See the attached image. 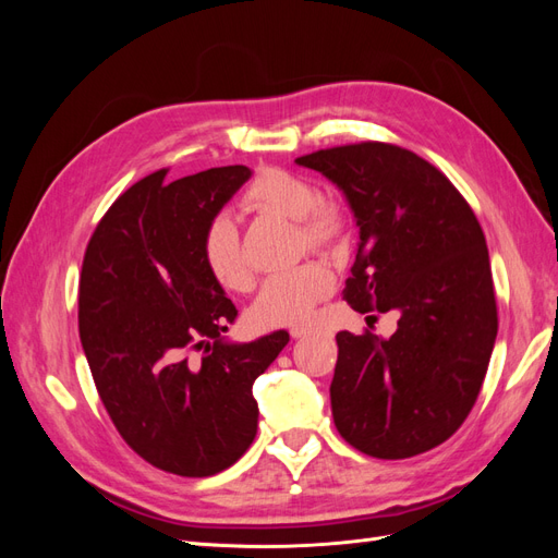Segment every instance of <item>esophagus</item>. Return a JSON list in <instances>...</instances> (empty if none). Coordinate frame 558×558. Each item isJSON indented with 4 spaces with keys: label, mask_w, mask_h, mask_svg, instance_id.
<instances>
[{
    "label": "esophagus",
    "mask_w": 558,
    "mask_h": 558,
    "mask_svg": "<svg viewBox=\"0 0 558 558\" xmlns=\"http://www.w3.org/2000/svg\"><path fill=\"white\" fill-rule=\"evenodd\" d=\"M314 330L310 328V326H293L291 328V337L293 340H300V337H307V335H312Z\"/></svg>",
    "instance_id": "1"
}]
</instances>
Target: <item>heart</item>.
<instances>
[{
    "instance_id": "obj_1",
    "label": "heart",
    "mask_w": 558,
    "mask_h": 558,
    "mask_svg": "<svg viewBox=\"0 0 558 558\" xmlns=\"http://www.w3.org/2000/svg\"><path fill=\"white\" fill-rule=\"evenodd\" d=\"M242 207L256 214L291 218L300 230V244L314 251H330L344 240L347 214L335 199L318 197L316 185L293 172L267 167L251 181ZM202 263L211 279L228 291H246L251 272L242 251L238 226L228 216H216L202 234ZM332 289L330 269L307 260L269 277L253 305L258 326H289L305 320L316 302Z\"/></svg>"
}]
</instances>
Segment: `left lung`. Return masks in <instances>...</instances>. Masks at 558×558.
<instances>
[{
	"instance_id": "8db88e82",
	"label": "left lung",
	"mask_w": 558,
	"mask_h": 558,
	"mask_svg": "<svg viewBox=\"0 0 558 558\" xmlns=\"http://www.w3.org/2000/svg\"><path fill=\"white\" fill-rule=\"evenodd\" d=\"M295 162L330 179L356 216L361 244L344 289L351 310L400 316L388 340L337 332V430L388 461L442 445L480 396L498 332L475 211L435 165L396 144L320 148Z\"/></svg>"
}]
</instances>
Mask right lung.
I'll list each match as a JSON object with an SVG mask.
<instances>
[{"mask_svg":"<svg viewBox=\"0 0 558 558\" xmlns=\"http://www.w3.org/2000/svg\"><path fill=\"white\" fill-rule=\"evenodd\" d=\"M167 172L130 185L97 223L81 267L78 335L130 449L172 475L209 477L256 437L251 386L289 332L226 342L238 310L202 263V234L248 167H211L172 183Z\"/></svg>","mask_w":558,"mask_h":558,"instance_id":"add662e5","label":"right lung"}]
</instances>
